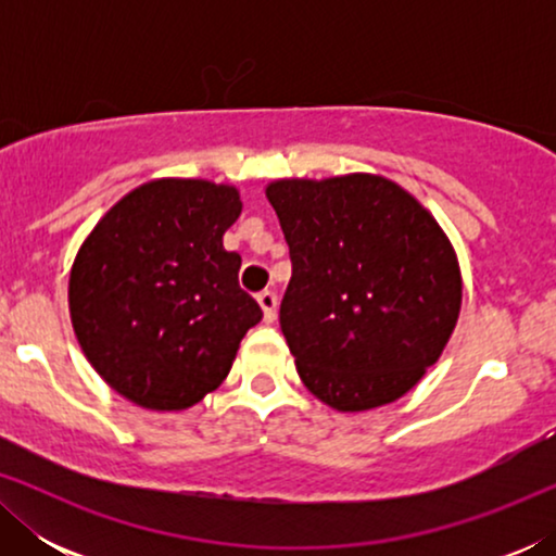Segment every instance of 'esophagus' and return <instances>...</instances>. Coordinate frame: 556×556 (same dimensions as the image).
<instances>
[{
    "label": "esophagus",
    "instance_id": "1",
    "mask_svg": "<svg viewBox=\"0 0 556 556\" xmlns=\"http://www.w3.org/2000/svg\"><path fill=\"white\" fill-rule=\"evenodd\" d=\"M257 303H261L265 321H268V324L276 321V308H278V295H276V291H263V293H257Z\"/></svg>",
    "mask_w": 556,
    "mask_h": 556
}]
</instances>
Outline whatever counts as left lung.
Wrapping results in <instances>:
<instances>
[{
  "label": "left lung",
  "instance_id": "1",
  "mask_svg": "<svg viewBox=\"0 0 556 556\" xmlns=\"http://www.w3.org/2000/svg\"><path fill=\"white\" fill-rule=\"evenodd\" d=\"M291 250L280 331L306 390L339 413L400 400L458 324V255L438 219L379 174L265 187Z\"/></svg>",
  "mask_w": 556,
  "mask_h": 556
}]
</instances>
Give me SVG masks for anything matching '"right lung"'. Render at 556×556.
<instances>
[{"instance_id": "obj_1", "label": "right lung", "mask_w": 556, "mask_h": 556, "mask_svg": "<svg viewBox=\"0 0 556 556\" xmlns=\"http://www.w3.org/2000/svg\"><path fill=\"white\" fill-rule=\"evenodd\" d=\"M238 187L151 179L88 232L67 280L78 344L105 384L134 405L181 413L230 375L263 318L238 283L223 235L240 217Z\"/></svg>"}]
</instances>
